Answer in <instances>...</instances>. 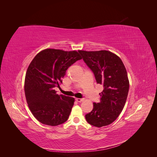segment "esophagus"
Here are the masks:
<instances>
[{
	"label": "esophagus",
	"mask_w": 157,
	"mask_h": 157,
	"mask_svg": "<svg viewBox=\"0 0 157 157\" xmlns=\"http://www.w3.org/2000/svg\"><path fill=\"white\" fill-rule=\"evenodd\" d=\"M75 101H76L77 102H80L83 101V99H82V98H76V99H75Z\"/></svg>",
	"instance_id": "1"
}]
</instances>
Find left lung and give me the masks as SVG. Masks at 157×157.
<instances>
[{"instance_id": "8db88e82", "label": "left lung", "mask_w": 157, "mask_h": 157, "mask_svg": "<svg viewBox=\"0 0 157 157\" xmlns=\"http://www.w3.org/2000/svg\"><path fill=\"white\" fill-rule=\"evenodd\" d=\"M97 84L103 86L100 102H94L91 112L85 115L93 126L101 128L111 124L124 107L129 92V79L126 69L118 56L107 51H79Z\"/></svg>"}]
</instances>
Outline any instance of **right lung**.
<instances>
[{"label": "right lung", "mask_w": 157, "mask_h": 157, "mask_svg": "<svg viewBox=\"0 0 157 157\" xmlns=\"http://www.w3.org/2000/svg\"><path fill=\"white\" fill-rule=\"evenodd\" d=\"M82 57L77 51L45 49L33 59L26 72V101L36 119L43 124L56 126L68 119L74 98L58 95L66 71Z\"/></svg>", "instance_id": "obj_1"}]
</instances>
